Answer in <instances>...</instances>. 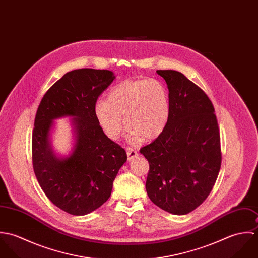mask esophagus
I'll list each match as a JSON object with an SVG mask.
<instances>
[{"label":"esophagus","mask_w":258,"mask_h":258,"mask_svg":"<svg viewBox=\"0 0 258 258\" xmlns=\"http://www.w3.org/2000/svg\"><path fill=\"white\" fill-rule=\"evenodd\" d=\"M127 156H128V160L131 161L138 156V153L134 148H127Z\"/></svg>","instance_id":"esophagus-1"}]
</instances>
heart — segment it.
Instances as JSON below:
<instances>
[{
	"mask_svg": "<svg viewBox=\"0 0 258 258\" xmlns=\"http://www.w3.org/2000/svg\"><path fill=\"white\" fill-rule=\"evenodd\" d=\"M95 117L103 132L112 140L128 126L131 142L154 139L165 129L170 116L169 93L156 79L125 80L114 86L107 101H98ZM124 120H123L122 119Z\"/></svg>",
	"mask_w": 258,
	"mask_h": 258,
	"instance_id": "b5f03b06",
	"label": "heart"
}]
</instances>
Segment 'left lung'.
<instances>
[{
  "instance_id": "1",
  "label": "left lung",
  "mask_w": 258,
  "mask_h": 258,
  "mask_svg": "<svg viewBox=\"0 0 258 258\" xmlns=\"http://www.w3.org/2000/svg\"><path fill=\"white\" fill-rule=\"evenodd\" d=\"M169 89L170 116L164 131L140 149L149 162L150 200L173 215H186L212 191L221 165L215 108L203 89L176 71H157Z\"/></svg>"
}]
</instances>
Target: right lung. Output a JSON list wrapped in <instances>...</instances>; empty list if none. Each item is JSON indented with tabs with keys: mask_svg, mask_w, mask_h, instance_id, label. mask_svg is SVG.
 <instances>
[{
	"mask_svg": "<svg viewBox=\"0 0 258 258\" xmlns=\"http://www.w3.org/2000/svg\"><path fill=\"white\" fill-rule=\"evenodd\" d=\"M115 76L110 71L81 69L64 74L43 95L33 131V166L37 182L50 202L74 216L101 207L111 196L113 181L127 160L125 150L110 140L95 117L98 96ZM74 118L72 153L58 158L50 144L57 117Z\"/></svg>",
	"mask_w": 258,
	"mask_h": 258,
	"instance_id": "right-lung-1",
	"label": "right lung"
}]
</instances>
